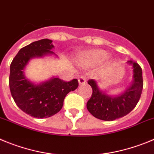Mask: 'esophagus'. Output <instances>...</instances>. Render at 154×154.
I'll use <instances>...</instances> for the list:
<instances>
[{"instance_id":"obj_1","label":"esophagus","mask_w":154,"mask_h":154,"mask_svg":"<svg viewBox=\"0 0 154 154\" xmlns=\"http://www.w3.org/2000/svg\"><path fill=\"white\" fill-rule=\"evenodd\" d=\"M78 83L80 85H82L86 83V77L84 76H80L78 78Z\"/></svg>"}]
</instances>
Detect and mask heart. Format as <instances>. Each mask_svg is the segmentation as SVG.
<instances>
[{
  "mask_svg": "<svg viewBox=\"0 0 154 154\" xmlns=\"http://www.w3.org/2000/svg\"><path fill=\"white\" fill-rule=\"evenodd\" d=\"M109 55L103 49H91L77 55L76 60L82 67H92L101 61H108Z\"/></svg>",
  "mask_w": 154,
  "mask_h": 154,
  "instance_id": "obj_1",
  "label": "heart"
}]
</instances>
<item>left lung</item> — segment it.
<instances>
[{
	"mask_svg": "<svg viewBox=\"0 0 154 154\" xmlns=\"http://www.w3.org/2000/svg\"><path fill=\"white\" fill-rule=\"evenodd\" d=\"M133 67V82L131 85L118 96H110L99 89L97 82L91 79L87 81L92 87L91 97L87 103L88 111L96 118L112 121L128 114L137 104L142 94V69L137 63L128 60Z\"/></svg>",
	"mask_w": 154,
	"mask_h": 154,
	"instance_id": "obj_1",
	"label": "left lung"
}]
</instances>
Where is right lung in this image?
<instances>
[{"mask_svg":"<svg viewBox=\"0 0 154 154\" xmlns=\"http://www.w3.org/2000/svg\"><path fill=\"white\" fill-rule=\"evenodd\" d=\"M52 41L42 39L21 48L10 66L9 86L17 106L35 118L50 117L61 110L65 97L78 87V80L63 81L52 77L48 81L35 84L26 78L24 68L34 57L54 54Z\"/></svg>","mask_w":154,"mask_h":154,"instance_id":"obj_1","label":"right lung"}]
</instances>
